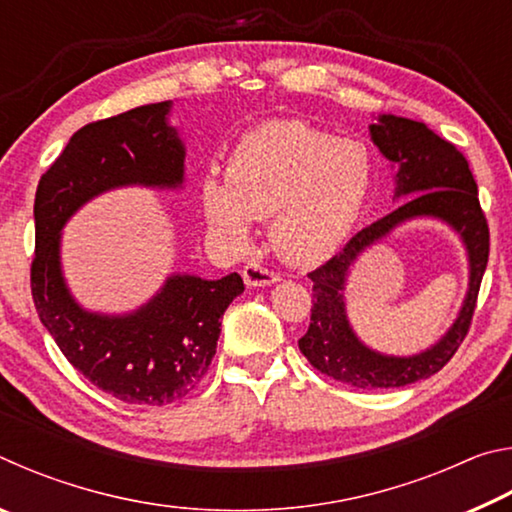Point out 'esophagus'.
Wrapping results in <instances>:
<instances>
[{
	"mask_svg": "<svg viewBox=\"0 0 512 512\" xmlns=\"http://www.w3.org/2000/svg\"><path fill=\"white\" fill-rule=\"evenodd\" d=\"M244 282L248 287H268V284H275L280 280V273L271 271V268H266L264 264H257V262H250L244 266Z\"/></svg>",
	"mask_w": 512,
	"mask_h": 512,
	"instance_id": "1",
	"label": "esophagus"
}]
</instances>
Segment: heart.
Listing matches in <instances>:
<instances>
[{
	"mask_svg": "<svg viewBox=\"0 0 512 512\" xmlns=\"http://www.w3.org/2000/svg\"><path fill=\"white\" fill-rule=\"evenodd\" d=\"M375 180L377 160L366 142L280 119L241 135L225 183L207 176L201 198L207 221L225 239L244 244L250 219H271L277 253L316 264L348 239Z\"/></svg>",
	"mask_w": 512,
	"mask_h": 512,
	"instance_id": "b5f03b06",
	"label": "heart"
}]
</instances>
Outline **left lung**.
Masks as SVG:
<instances>
[{
    "label": "left lung",
    "mask_w": 512,
    "mask_h": 512,
    "mask_svg": "<svg viewBox=\"0 0 512 512\" xmlns=\"http://www.w3.org/2000/svg\"><path fill=\"white\" fill-rule=\"evenodd\" d=\"M372 142L391 160L395 196H409L384 219L357 232L339 255L307 277L314 282V307L307 334L298 341L311 366L327 377L357 388H400L427 379L445 366L470 332L481 280L488 266L490 230L479 203V189L465 155L422 124L406 117L381 115L370 126ZM418 215H433L462 235L471 259V289L462 314L450 332L429 351L413 358H388L363 346L353 336L344 314V275L363 249L385 236L395 224Z\"/></svg>",
    "instance_id": "8db88e82"
}]
</instances>
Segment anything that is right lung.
<instances>
[{
    "label": "right lung",
    "instance_id": "right-lung-1",
    "mask_svg": "<svg viewBox=\"0 0 512 512\" xmlns=\"http://www.w3.org/2000/svg\"><path fill=\"white\" fill-rule=\"evenodd\" d=\"M169 108L151 103L83 126L42 173L33 205L31 296L42 325L85 379L126 404L162 406L192 393L210 370L223 311L244 291L239 273L171 275L126 316L92 314L67 291L60 230L83 203L124 185H183L185 146L167 124Z\"/></svg>",
    "mask_w": 512,
    "mask_h": 512
}]
</instances>
